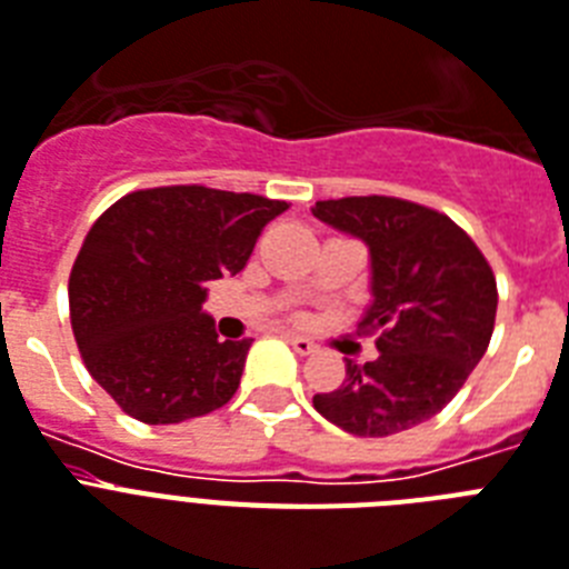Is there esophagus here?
<instances>
[{"label":"esophagus","mask_w":569,"mask_h":569,"mask_svg":"<svg viewBox=\"0 0 569 569\" xmlns=\"http://www.w3.org/2000/svg\"><path fill=\"white\" fill-rule=\"evenodd\" d=\"M286 341H289V345L298 350L300 357H307V353H312V350H316V345H312V341L303 339V336H295V332H286Z\"/></svg>","instance_id":"34e87169"}]
</instances>
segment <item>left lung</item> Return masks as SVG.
I'll list each match as a JSON object with an SVG mask.
<instances>
[{"instance_id": "1", "label": "left lung", "mask_w": 569, "mask_h": 569, "mask_svg": "<svg viewBox=\"0 0 569 569\" xmlns=\"http://www.w3.org/2000/svg\"><path fill=\"white\" fill-rule=\"evenodd\" d=\"M312 216L371 251V307L359 336L380 357L353 365L336 391L312 397L330 423L359 438L397 436L438 415L488 350L497 277L465 230L432 207L391 196L316 201Z\"/></svg>"}]
</instances>
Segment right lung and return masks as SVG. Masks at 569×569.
<instances>
[{
  "mask_svg": "<svg viewBox=\"0 0 569 569\" xmlns=\"http://www.w3.org/2000/svg\"><path fill=\"white\" fill-rule=\"evenodd\" d=\"M286 201L201 183L137 189L101 212L69 271L87 371L124 415L180 423L228 403L251 339H219L204 283L239 274Z\"/></svg>",
  "mask_w": 569,
  "mask_h": 569,
  "instance_id": "1",
  "label": "right lung"
}]
</instances>
